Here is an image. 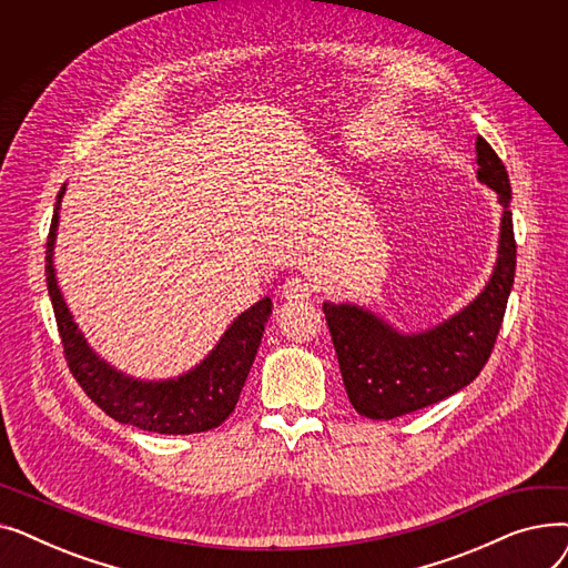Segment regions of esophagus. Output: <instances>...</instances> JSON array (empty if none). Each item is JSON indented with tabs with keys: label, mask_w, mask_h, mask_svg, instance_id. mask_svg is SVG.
Wrapping results in <instances>:
<instances>
[{
	"label": "esophagus",
	"mask_w": 568,
	"mask_h": 568,
	"mask_svg": "<svg viewBox=\"0 0 568 568\" xmlns=\"http://www.w3.org/2000/svg\"><path fill=\"white\" fill-rule=\"evenodd\" d=\"M283 296L287 302H304L313 294V283L304 276H290L283 287H281Z\"/></svg>",
	"instance_id": "34e87169"
}]
</instances>
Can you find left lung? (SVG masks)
<instances>
[{
	"mask_svg": "<svg viewBox=\"0 0 568 568\" xmlns=\"http://www.w3.org/2000/svg\"><path fill=\"white\" fill-rule=\"evenodd\" d=\"M479 182L504 206L499 257L486 290L458 315L424 334L403 336L377 315L349 304H324L343 384L366 419H396L454 396L484 371L495 347L516 276L511 184L495 149L476 138Z\"/></svg>",
	"mask_w": 568,
	"mask_h": 568,
	"instance_id": "8db88e82",
	"label": "left lung"
}]
</instances>
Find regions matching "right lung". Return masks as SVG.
<instances>
[{
    "label": "right lung",
    "mask_w": 568,
    "mask_h": 568,
    "mask_svg": "<svg viewBox=\"0 0 568 568\" xmlns=\"http://www.w3.org/2000/svg\"><path fill=\"white\" fill-rule=\"evenodd\" d=\"M64 189L67 186H62L57 195L50 223L45 278L71 375L82 386V392L119 424L161 435H191L221 426L234 412L239 394L244 389L266 317L272 313V300L264 296L262 302L239 315L212 354L182 377L165 382H140L116 373L87 345L64 304L62 292L57 287L52 248L59 223L57 209Z\"/></svg>",
    "instance_id": "1"
}]
</instances>
